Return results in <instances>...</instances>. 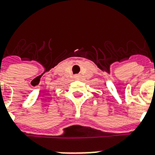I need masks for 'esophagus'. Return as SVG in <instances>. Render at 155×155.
<instances>
[{"instance_id": "esophagus-1", "label": "esophagus", "mask_w": 155, "mask_h": 155, "mask_svg": "<svg viewBox=\"0 0 155 155\" xmlns=\"http://www.w3.org/2000/svg\"><path fill=\"white\" fill-rule=\"evenodd\" d=\"M75 78H76V79H79V78H80V75H79V74H77V75H75Z\"/></svg>"}]
</instances>
